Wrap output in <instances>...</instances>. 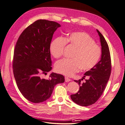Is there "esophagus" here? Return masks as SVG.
<instances>
[{
    "mask_svg": "<svg viewBox=\"0 0 125 125\" xmlns=\"http://www.w3.org/2000/svg\"><path fill=\"white\" fill-rule=\"evenodd\" d=\"M65 82H68L71 81V79H69V78L68 77H65Z\"/></svg>",
    "mask_w": 125,
    "mask_h": 125,
    "instance_id": "obj_1",
    "label": "esophagus"
}]
</instances>
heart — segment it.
Masks as SVG:
<instances>
[{
    "label": "heart",
    "instance_id": "obj_1",
    "mask_svg": "<svg viewBox=\"0 0 125 125\" xmlns=\"http://www.w3.org/2000/svg\"><path fill=\"white\" fill-rule=\"evenodd\" d=\"M74 49L71 59H64L55 65L57 73L71 76L80 69L88 71L98 63L101 55V49L94 39L84 32H73L64 38H58L51 42L50 51L54 58L62 57L65 45Z\"/></svg>",
    "mask_w": 125,
    "mask_h": 125
}]
</instances>
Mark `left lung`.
<instances>
[{
  "label": "left lung",
  "mask_w": 125,
  "mask_h": 125,
  "mask_svg": "<svg viewBox=\"0 0 125 125\" xmlns=\"http://www.w3.org/2000/svg\"><path fill=\"white\" fill-rule=\"evenodd\" d=\"M101 44V60L90 71L85 73L83 77L78 81L80 89L78 92L71 95L72 100L82 106H89L95 103L102 95L110 78L111 71V61L108 44L104 36L97 30ZM87 77L86 82L81 81Z\"/></svg>",
  "instance_id": "8db88e82"
}]
</instances>
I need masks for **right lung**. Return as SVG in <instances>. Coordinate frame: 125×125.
<instances>
[{"label": "right lung", "instance_id": "right-lung-1", "mask_svg": "<svg viewBox=\"0 0 125 125\" xmlns=\"http://www.w3.org/2000/svg\"><path fill=\"white\" fill-rule=\"evenodd\" d=\"M60 25L39 20L24 30L15 45L13 60L14 76L21 93L29 101L40 103L50 98L54 86L65 82L64 76L52 73L50 44L54 32Z\"/></svg>", "mask_w": 125, "mask_h": 125}]
</instances>
